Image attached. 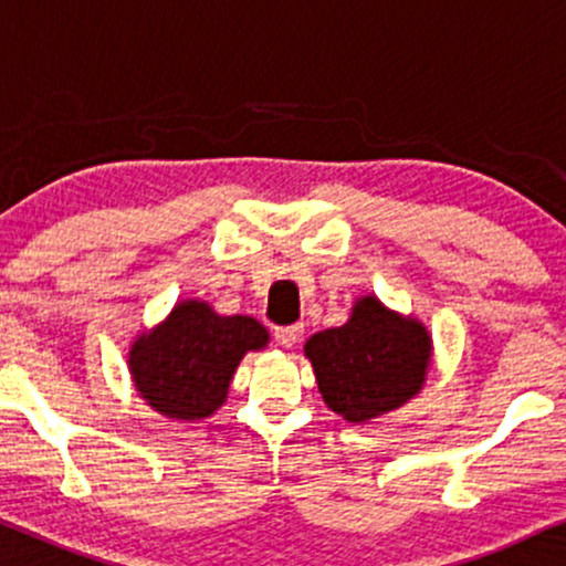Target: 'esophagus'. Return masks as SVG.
Instances as JSON below:
<instances>
[{
	"instance_id": "1",
	"label": "esophagus",
	"mask_w": 566,
	"mask_h": 566,
	"mask_svg": "<svg viewBox=\"0 0 566 566\" xmlns=\"http://www.w3.org/2000/svg\"><path fill=\"white\" fill-rule=\"evenodd\" d=\"M303 334H305L303 323H295V326H282V328H276V331H274V338H276L279 346H284V349H292V346H295V344L300 342V338H303Z\"/></svg>"
}]
</instances>
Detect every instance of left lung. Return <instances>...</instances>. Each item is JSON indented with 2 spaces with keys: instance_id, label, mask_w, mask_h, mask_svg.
<instances>
[{
  "instance_id": "left-lung-1",
  "label": "left lung",
  "mask_w": 566,
  "mask_h": 566,
  "mask_svg": "<svg viewBox=\"0 0 566 566\" xmlns=\"http://www.w3.org/2000/svg\"><path fill=\"white\" fill-rule=\"evenodd\" d=\"M305 357L328 409L365 424L421 394L432 361V336L413 315L390 311L375 295H361L344 326L307 338Z\"/></svg>"
}]
</instances>
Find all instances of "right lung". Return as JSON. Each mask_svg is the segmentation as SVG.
I'll list each match as a JSON object with an SVG mask.
<instances>
[{
	"label": "right lung",
	"instance_id": "add662e5",
	"mask_svg": "<svg viewBox=\"0 0 566 566\" xmlns=\"http://www.w3.org/2000/svg\"><path fill=\"white\" fill-rule=\"evenodd\" d=\"M266 344L269 331L251 315H220L205 300H180L165 321L134 338L126 365L157 413L199 421L228 401L240 359Z\"/></svg>",
	"mask_w": 566,
	"mask_h": 566
}]
</instances>
